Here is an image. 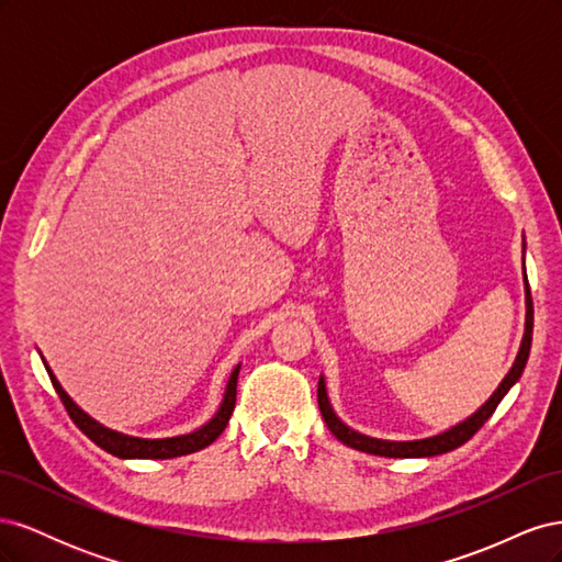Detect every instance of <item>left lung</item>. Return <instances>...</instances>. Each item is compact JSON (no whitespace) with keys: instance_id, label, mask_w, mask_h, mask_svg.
I'll list each match as a JSON object with an SVG mask.
<instances>
[{"instance_id":"8db88e82","label":"left lung","mask_w":562,"mask_h":562,"mask_svg":"<svg viewBox=\"0 0 562 562\" xmlns=\"http://www.w3.org/2000/svg\"><path fill=\"white\" fill-rule=\"evenodd\" d=\"M532 318H535V312H532V295H530V283H527V321H525V337H522V345H520V351H518V359L514 363V368L508 370V375L504 378V382L499 384V389L495 391V394L490 396V401L481 407L479 413L471 415L467 422L457 424V427H452L450 431L440 434V436H434V438H424V440H407V443H396V440H380V438H370V436H363V434H356L351 431L349 427H345L342 422H339L333 413V407L328 403V396H326V384H323V380H318V407H321V415L323 419H326L328 429L333 431V436L337 440H342L345 446L353 448V450H361V452H368V454H380V457H398V459H405V457H436V454H443V452H450L459 446H464L467 440L479 431L483 424L492 417V413L497 411L499 401L506 396V391L512 389L518 378L522 375L525 370V363H527V356H530V347H532Z\"/></svg>"}]
</instances>
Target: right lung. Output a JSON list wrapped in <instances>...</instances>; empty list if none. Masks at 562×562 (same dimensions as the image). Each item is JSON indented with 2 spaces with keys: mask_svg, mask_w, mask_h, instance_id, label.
I'll return each instance as SVG.
<instances>
[{
  "mask_svg": "<svg viewBox=\"0 0 562 562\" xmlns=\"http://www.w3.org/2000/svg\"><path fill=\"white\" fill-rule=\"evenodd\" d=\"M46 372L50 378V384H54V389H56V394L60 396V401L65 405L67 415H70V419L77 424V427L87 434L98 448H103L105 452H110L114 457H122V459H171V457H182V454H190V452H196V450H203L206 446H211L213 440L225 431L227 422L232 417L234 403H236V380H239V366H236L229 382H227L223 405H220L217 415L209 424H203L201 429L187 434V436H176V438H135V436H124V434H116L112 429H105L103 424H98L87 413L79 411V407L72 403V398L65 394L63 386L54 378V372L48 370V366H46Z\"/></svg>",
  "mask_w": 562,
  "mask_h": 562,
  "instance_id": "1",
  "label": "right lung"
}]
</instances>
